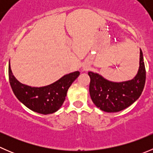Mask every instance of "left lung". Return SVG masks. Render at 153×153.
<instances>
[{"mask_svg":"<svg viewBox=\"0 0 153 153\" xmlns=\"http://www.w3.org/2000/svg\"><path fill=\"white\" fill-rule=\"evenodd\" d=\"M139 60L138 73L129 81L113 82L98 73L88 72L90 78L89 94L97 107L106 112H116L126 109L138 99L146 81V69L141 49Z\"/></svg>","mask_w":153,"mask_h":153,"instance_id":"left-lung-1","label":"left lung"}]
</instances>
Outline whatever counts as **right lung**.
Listing matches in <instances>:
<instances>
[{
	"instance_id": "add662e5",
	"label": "right lung",
	"mask_w": 153,
	"mask_h": 153,
	"mask_svg": "<svg viewBox=\"0 0 153 153\" xmlns=\"http://www.w3.org/2000/svg\"><path fill=\"white\" fill-rule=\"evenodd\" d=\"M78 71L65 75L53 84L41 87H32L21 84L12 74L9 63V79L16 98L29 109L40 114H52L61 107L68 89L79 76Z\"/></svg>"
}]
</instances>
